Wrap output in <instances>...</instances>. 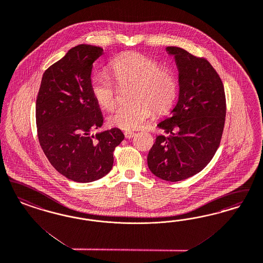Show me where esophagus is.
I'll return each mask as SVG.
<instances>
[{
	"label": "esophagus",
	"mask_w": 263,
	"mask_h": 263,
	"mask_svg": "<svg viewBox=\"0 0 263 263\" xmlns=\"http://www.w3.org/2000/svg\"><path fill=\"white\" fill-rule=\"evenodd\" d=\"M136 135V133H134V132H131V131H126V132H124V136L127 139H131L132 137H134Z\"/></svg>",
	"instance_id": "1"
}]
</instances>
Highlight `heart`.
<instances>
[{"instance_id":"1","label":"heart","mask_w":263,"mask_h":263,"mask_svg":"<svg viewBox=\"0 0 263 263\" xmlns=\"http://www.w3.org/2000/svg\"><path fill=\"white\" fill-rule=\"evenodd\" d=\"M108 74L98 72L91 80L92 95L101 107L114 109L118 104V86L131 85L129 99L109 118L110 125L122 130H134L144 124L155 112L172 107L178 94L175 73L147 55L128 52L119 55L109 64ZM116 82H115L114 81Z\"/></svg>"}]
</instances>
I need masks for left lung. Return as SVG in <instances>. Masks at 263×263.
<instances>
[{
    "label": "left lung",
    "mask_w": 263,
    "mask_h": 263,
    "mask_svg": "<svg viewBox=\"0 0 263 263\" xmlns=\"http://www.w3.org/2000/svg\"><path fill=\"white\" fill-rule=\"evenodd\" d=\"M179 68L180 96L173 116L157 126L147 155L149 170L164 181L185 180L201 172L216 154L224 128L227 100L217 71L204 57L168 46Z\"/></svg>",
    "instance_id": "1"
}]
</instances>
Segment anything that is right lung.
Wrapping results in <instances>:
<instances>
[{
    "instance_id": "add662e5",
    "label": "right lung",
    "mask_w": 263,
    "mask_h": 263,
    "mask_svg": "<svg viewBox=\"0 0 263 263\" xmlns=\"http://www.w3.org/2000/svg\"><path fill=\"white\" fill-rule=\"evenodd\" d=\"M103 48L74 46L44 72L36 102L37 138L57 172L78 182L97 181L111 170L124 135L111 128L96 135L103 116L91 91L93 62Z\"/></svg>"
}]
</instances>
